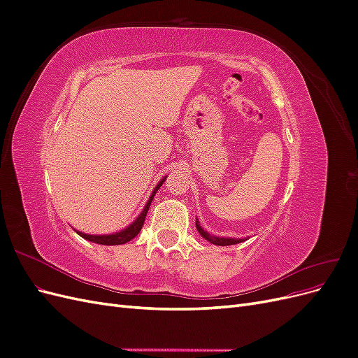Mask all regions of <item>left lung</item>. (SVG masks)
I'll return each mask as SVG.
<instances>
[{
  "label": "left lung",
  "instance_id": "obj_1",
  "mask_svg": "<svg viewBox=\"0 0 358 358\" xmlns=\"http://www.w3.org/2000/svg\"><path fill=\"white\" fill-rule=\"evenodd\" d=\"M196 227H197V231L201 234L203 239H206L208 242L213 243V245H218V246H227V245H236V243H241L246 239H234V237H221V236H213L210 233L206 231L201 224L199 222V220H196Z\"/></svg>",
  "mask_w": 358,
  "mask_h": 358
}]
</instances>
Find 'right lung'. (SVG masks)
<instances>
[{"mask_svg": "<svg viewBox=\"0 0 358 358\" xmlns=\"http://www.w3.org/2000/svg\"><path fill=\"white\" fill-rule=\"evenodd\" d=\"M166 179H167V176L162 178L157 183V187L154 188L152 194H150V197L146 201L143 210L140 212V215L137 216V218L131 224H129L128 227H125L124 230L117 231V233H112V234H86V233H82V231H78V230H74V231L78 233L80 237H83V239L90 241V242H94V243H99V245H124V243L129 242L131 239H134V237L140 233V230H142L145 218H146V213H148V210L150 208V203H152V200H154V196L157 194V191L161 188L162 183H164Z\"/></svg>", "mask_w": 358, "mask_h": 358, "instance_id": "right-lung-1", "label": "right lung"}]
</instances>
